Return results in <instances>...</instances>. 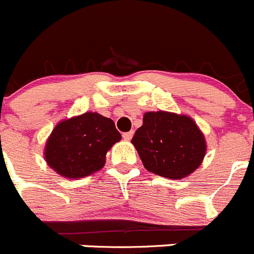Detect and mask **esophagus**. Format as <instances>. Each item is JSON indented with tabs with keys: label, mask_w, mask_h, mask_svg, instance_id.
<instances>
[{
	"label": "esophagus",
	"mask_w": 254,
	"mask_h": 254,
	"mask_svg": "<svg viewBox=\"0 0 254 254\" xmlns=\"http://www.w3.org/2000/svg\"><path fill=\"white\" fill-rule=\"evenodd\" d=\"M122 137H124L125 140H130V139H132V137H133V130L122 133Z\"/></svg>",
	"instance_id": "34e87169"
}]
</instances>
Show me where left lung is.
I'll return each mask as SVG.
<instances>
[{
	"label": "left lung",
	"mask_w": 254,
	"mask_h": 254,
	"mask_svg": "<svg viewBox=\"0 0 254 254\" xmlns=\"http://www.w3.org/2000/svg\"><path fill=\"white\" fill-rule=\"evenodd\" d=\"M133 145L148 172L168 179H183L200 167L206 142L192 119L185 115L145 112Z\"/></svg>",
	"instance_id": "1"
}]
</instances>
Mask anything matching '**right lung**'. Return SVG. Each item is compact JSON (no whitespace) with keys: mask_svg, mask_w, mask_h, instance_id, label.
Returning <instances> with one entry per match:
<instances>
[{"mask_svg":"<svg viewBox=\"0 0 254 254\" xmlns=\"http://www.w3.org/2000/svg\"><path fill=\"white\" fill-rule=\"evenodd\" d=\"M119 140L121 133L111 119L85 112L55 126L45 144V162L62 177L79 179L102 169L107 150Z\"/></svg>","mask_w":254,"mask_h":254,"instance_id":"right-lung-1","label":"right lung"}]
</instances>
